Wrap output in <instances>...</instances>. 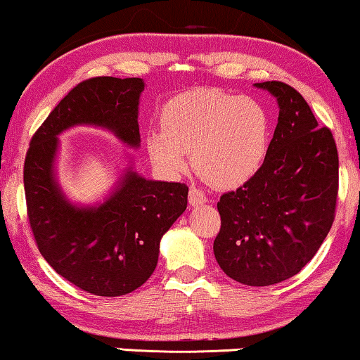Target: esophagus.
<instances>
[{"label":"esophagus","mask_w":360,"mask_h":360,"mask_svg":"<svg viewBox=\"0 0 360 360\" xmlns=\"http://www.w3.org/2000/svg\"><path fill=\"white\" fill-rule=\"evenodd\" d=\"M207 202V195L204 192L199 191V189H191L189 191V204L192 207H197V205H202Z\"/></svg>","instance_id":"34e87169"}]
</instances>
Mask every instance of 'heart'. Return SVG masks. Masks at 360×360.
Returning a JSON list of instances; mask_svg holds the SVG:
<instances>
[{
    "label": "heart",
    "instance_id": "obj_1",
    "mask_svg": "<svg viewBox=\"0 0 360 360\" xmlns=\"http://www.w3.org/2000/svg\"><path fill=\"white\" fill-rule=\"evenodd\" d=\"M161 127L146 134V150L165 174L176 178L191 166L221 189L252 179L269 148L271 122L251 98L220 89H194L165 105Z\"/></svg>",
    "mask_w": 360,
    "mask_h": 360
}]
</instances>
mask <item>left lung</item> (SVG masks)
Masks as SVG:
<instances>
[{"label": "left lung", "mask_w": 360, "mask_h": 360, "mask_svg": "<svg viewBox=\"0 0 360 360\" xmlns=\"http://www.w3.org/2000/svg\"><path fill=\"white\" fill-rule=\"evenodd\" d=\"M279 105V119L256 176L217 204L215 259L233 281L264 287L290 279L320 250L333 225L338 150L310 105L281 81L255 83Z\"/></svg>", "instance_id": "1"}]
</instances>
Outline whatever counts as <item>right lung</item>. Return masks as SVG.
<instances>
[{"mask_svg":"<svg viewBox=\"0 0 360 360\" xmlns=\"http://www.w3.org/2000/svg\"><path fill=\"white\" fill-rule=\"evenodd\" d=\"M141 78L86 79L60 101L30 141L24 163L27 215L40 255L55 272L99 297L134 292L150 279L161 238L187 207V186L146 179L127 165L99 202L67 195L57 176L58 136L75 127L108 130L140 148Z\"/></svg>","mask_w":360,"mask_h":360,"instance_id":"1","label":"right lung"}]
</instances>
